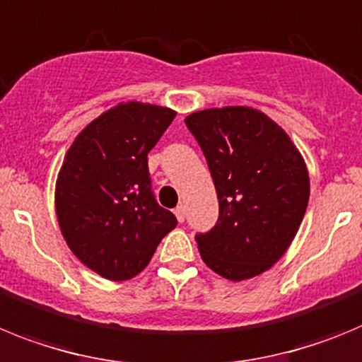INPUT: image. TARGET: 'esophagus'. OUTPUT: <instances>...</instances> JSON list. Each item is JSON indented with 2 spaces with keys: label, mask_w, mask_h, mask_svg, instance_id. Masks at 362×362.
<instances>
[{
  "label": "esophagus",
  "mask_w": 362,
  "mask_h": 362,
  "mask_svg": "<svg viewBox=\"0 0 362 362\" xmlns=\"http://www.w3.org/2000/svg\"><path fill=\"white\" fill-rule=\"evenodd\" d=\"M175 215H177L178 222H184V220H185V206H184V204H180V206L175 207Z\"/></svg>",
  "instance_id": "34e87169"
}]
</instances>
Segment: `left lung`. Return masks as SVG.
I'll list each match as a JSON object with an SVG mask.
<instances>
[{
  "instance_id": "8db88e82",
  "label": "left lung",
  "mask_w": 362,
  "mask_h": 362,
  "mask_svg": "<svg viewBox=\"0 0 362 362\" xmlns=\"http://www.w3.org/2000/svg\"><path fill=\"white\" fill-rule=\"evenodd\" d=\"M211 171L218 218L197 233L200 257L229 281L272 268L293 240L310 199L306 165L288 134L250 107L185 118Z\"/></svg>"
}]
</instances>
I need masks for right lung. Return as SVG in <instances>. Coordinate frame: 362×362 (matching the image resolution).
Listing matches in <instances>:
<instances>
[{
  "label": "right lung",
  "instance_id": "1",
  "mask_svg": "<svg viewBox=\"0 0 362 362\" xmlns=\"http://www.w3.org/2000/svg\"><path fill=\"white\" fill-rule=\"evenodd\" d=\"M177 112L127 102L90 122L69 149L56 184V215L67 246L109 281L149 264L177 216L155 199L147 153Z\"/></svg>",
  "mask_w": 362,
  "mask_h": 362
}]
</instances>
